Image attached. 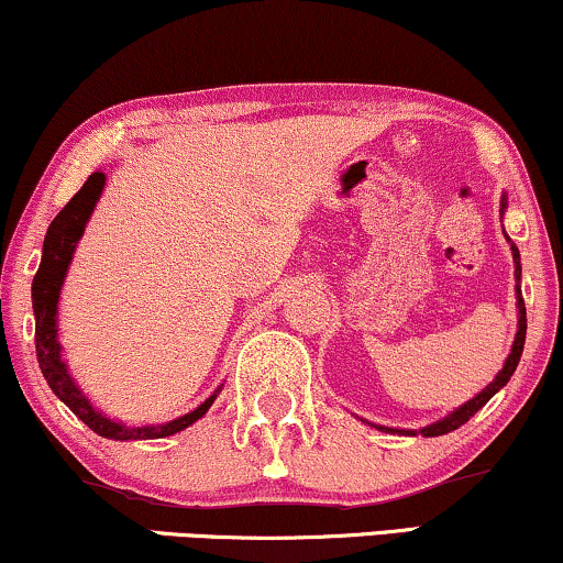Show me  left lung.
I'll return each instance as SVG.
<instances>
[{
	"label": "left lung",
	"instance_id": "1",
	"mask_svg": "<svg viewBox=\"0 0 563 563\" xmlns=\"http://www.w3.org/2000/svg\"><path fill=\"white\" fill-rule=\"evenodd\" d=\"M503 210L499 212H505V207H507V199L503 197ZM507 241H510V238H507ZM510 251H512V261H515V291H518V333H515V343H512V351H510V356H507V361H505V366H503V372H499L495 379H492V384H487V387H484L479 395H476L474 399H468L466 405H461L459 410H453L451 415H445L443 420H438V422H433V426H428V428H422V430H418L420 435H426V438H433V435H445V433H451V430H456V428H461L464 426V422H468L474 418L476 412L482 410L484 405L489 402L492 397L497 395L499 389L505 387L507 382H510V376L515 374V368H518V364H520V356H522V345H526V330H528V320H526V302H522V295H520V251H518V245L515 243H510ZM379 430H387V433H399V435H415L412 430H395V428H382L379 426Z\"/></svg>",
	"mask_w": 563,
	"mask_h": 563
}]
</instances>
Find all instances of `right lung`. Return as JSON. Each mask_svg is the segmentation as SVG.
<instances>
[{"label": "right lung", "mask_w": 563, "mask_h": 563, "mask_svg": "<svg viewBox=\"0 0 563 563\" xmlns=\"http://www.w3.org/2000/svg\"><path fill=\"white\" fill-rule=\"evenodd\" d=\"M104 189V174L95 172L84 181V187L68 199V205L53 218L48 233L43 241V258L37 266V274L33 279V312H35V353L41 372L48 382L60 402L71 410L76 418L95 430L97 435L110 438V441H148V438H166L179 433V430L189 428L191 422H197L202 415L210 410L218 391L205 399L197 410H191L181 418L172 422H161V426H141L130 428L125 422L104 418L97 407H91L87 397L81 395V389L76 387V382L68 374L66 361L60 356V343H58V297L60 287H64L68 264H71L76 243L84 235V228L95 212V205L99 195Z\"/></svg>", "instance_id": "obj_1"}]
</instances>
